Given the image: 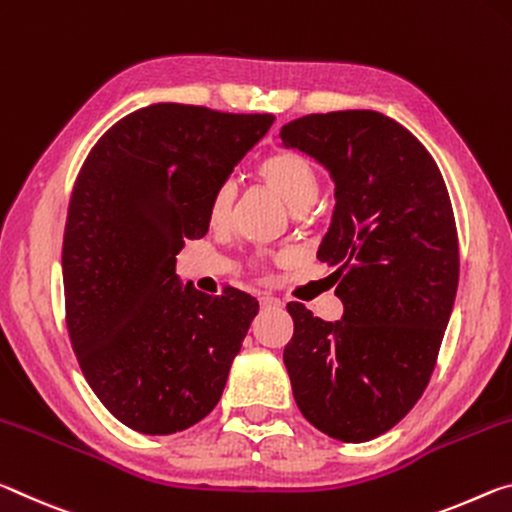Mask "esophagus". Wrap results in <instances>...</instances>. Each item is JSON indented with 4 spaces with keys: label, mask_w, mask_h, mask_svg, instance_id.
I'll list each match as a JSON object with an SVG mask.
<instances>
[{
    "label": "esophagus",
    "mask_w": 512,
    "mask_h": 512,
    "mask_svg": "<svg viewBox=\"0 0 512 512\" xmlns=\"http://www.w3.org/2000/svg\"><path fill=\"white\" fill-rule=\"evenodd\" d=\"M261 306L263 308H279L281 301L276 297H261Z\"/></svg>",
    "instance_id": "obj_1"
}]
</instances>
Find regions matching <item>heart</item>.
<instances>
[{"mask_svg":"<svg viewBox=\"0 0 512 512\" xmlns=\"http://www.w3.org/2000/svg\"><path fill=\"white\" fill-rule=\"evenodd\" d=\"M258 174L279 197L286 201L295 213L306 211L308 206L317 199V190H320V177H317L315 165L311 158H306L299 152H276L265 156L261 165H258ZM233 199H236V186L231 181L222 183L220 188L213 192L211 206H208V215L211 222H222L229 215Z\"/></svg>","mask_w":512,"mask_h":512,"instance_id":"b5f03b06","label":"heart"}]
</instances>
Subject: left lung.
Here are the masks:
<instances>
[{"instance_id":"8db88e82","label":"left lung","mask_w":512,"mask_h":512,"mask_svg":"<svg viewBox=\"0 0 512 512\" xmlns=\"http://www.w3.org/2000/svg\"><path fill=\"white\" fill-rule=\"evenodd\" d=\"M279 136L335 186L317 258L340 267L335 295L345 308L324 322L288 304L292 395L329 438L367 442L392 429L431 379L458 288L454 208L431 154L388 115H306Z\"/></svg>"}]
</instances>
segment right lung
Wrapping results in <instances>:
<instances>
[{
    "label": "right lung",
    "mask_w": 512,
    "mask_h": 512,
    "mask_svg": "<svg viewBox=\"0 0 512 512\" xmlns=\"http://www.w3.org/2000/svg\"><path fill=\"white\" fill-rule=\"evenodd\" d=\"M272 115L152 104L108 129L83 163L67 208V331L83 376L129 429L170 435L222 397L258 301L183 283V240L204 238L213 192Z\"/></svg>",
    "instance_id": "obj_1"
}]
</instances>
